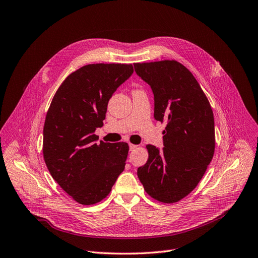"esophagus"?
Masks as SVG:
<instances>
[{
    "label": "esophagus",
    "mask_w": 258,
    "mask_h": 258,
    "mask_svg": "<svg viewBox=\"0 0 258 258\" xmlns=\"http://www.w3.org/2000/svg\"><path fill=\"white\" fill-rule=\"evenodd\" d=\"M136 149H137V145L130 143V151H134V150H136Z\"/></svg>",
    "instance_id": "1"
}]
</instances>
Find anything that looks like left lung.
I'll use <instances>...</instances> for the list:
<instances>
[{"mask_svg": "<svg viewBox=\"0 0 258 258\" xmlns=\"http://www.w3.org/2000/svg\"><path fill=\"white\" fill-rule=\"evenodd\" d=\"M154 94V117L165 121L162 150L149 144V159L137 175L145 192L177 203L197 186L215 150L214 116L209 100L186 67L164 60L134 64Z\"/></svg>", "mask_w": 258, "mask_h": 258, "instance_id": "1", "label": "left lung"}]
</instances>
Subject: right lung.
<instances>
[{
    "mask_svg": "<svg viewBox=\"0 0 258 258\" xmlns=\"http://www.w3.org/2000/svg\"><path fill=\"white\" fill-rule=\"evenodd\" d=\"M132 64H89L71 74L53 96L43 130V156L64 191L81 205L104 199L124 171L125 142L107 143L95 135L107 104L133 75Z\"/></svg>",
    "mask_w": 258,
    "mask_h": 258,
    "instance_id": "add662e5",
    "label": "right lung"
}]
</instances>
